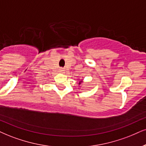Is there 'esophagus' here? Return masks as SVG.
<instances>
[{
	"instance_id": "esophagus-1",
	"label": "esophagus",
	"mask_w": 146,
	"mask_h": 146,
	"mask_svg": "<svg viewBox=\"0 0 146 146\" xmlns=\"http://www.w3.org/2000/svg\"><path fill=\"white\" fill-rule=\"evenodd\" d=\"M59 72L60 73H64V70L63 69V68H59Z\"/></svg>"
}]
</instances>
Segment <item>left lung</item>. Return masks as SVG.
I'll list each match as a JSON object with an SVG mask.
<instances>
[{
    "mask_svg": "<svg viewBox=\"0 0 146 146\" xmlns=\"http://www.w3.org/2000/svg\"><path fill=\"white\" fill-rule=\"evenodd\" d=\"M80 83H81V82H79V83H78V84H80Z\"/></svg>",
    "mask_w": 146,
    "mask_h": 146,
    "instance_id": "left-lung-1",
    "label": "left lung"
}]
</instances>
